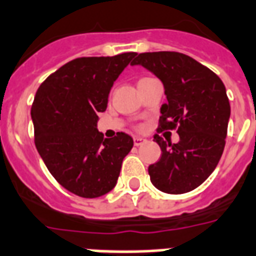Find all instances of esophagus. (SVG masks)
<instances>
[{"label":"esophagus","instance_id":"1","mask_svg":"<svg viewBox=\"0 0 256 256\" xmlns=\"http://www.w3.org/2000/svg\"><path fill=\"white\" fill-rule=\"evenodd\" d=\"M146 144V140L141 138V136H134V145L136 146H141Z\"/></svg>","mask_w":256,"mask_h":256}]
</instances>
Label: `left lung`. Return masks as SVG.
Here are the masks:
<instances>
[{"mask_svg": "<svg viewBox=\"0 0 256 256\" xmlns=\"http://www.w3.org/2000/svg\"><path fill=\"white\" fill-rule=\"evenodd\" d=\"M142 66L162 82L168 102L161 106L160 132L178 128L180 141H154L161 157L149 166L152 184L161 192L181 194L198 188L210 176L223 154L231 107L223 82L210 68L178 52L136 54Z\"/></svg>", "mask_w": 256, "mask_h": 256, "instance_id": "obj_1", "label": "left lung"}]
</instances>
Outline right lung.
I'll return each mask as SVG.
<instances>
[{
  "instance_id": "add662e5",
  "label": "right lung",
  "mask_w": 256,
  "mask_h": 256,
  "mask_svg": "<svg viewBox=\"0 0 256 256\" xmlns=\"http://www.w3.org/2000/svg\"><path fill=\"white\" fill-rule=\"evenodd\" d=\"M136 54L75 58L48 76L34 95L37 152L54 180L80 198L110 192L134 145L124 132L103 140L96 128L111 87Z\"/></svg>"
}]
</instances>
